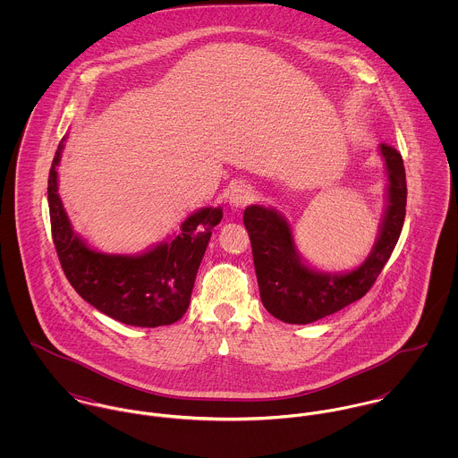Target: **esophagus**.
Segmentation results:
<instances>
[{
    "label": "esophagus",
    "instance_id": "34e87169",
    "mask_svg": "<svg viewBox=\"0 0 458 458\" xmlns=\"http://www.w3.org/2000/svg\"><path fill=\"white\" fill-rule=\"evenodd\" d=\"M254 191L250 189V187H247V185H238V187H234L233 191H231V194H229V204H231V208H234V209H242V208H245V206H249L252 200H254Z\"/></svg>",
    "mask_w": 458,
    "mask_h": 458
}]
</instances>
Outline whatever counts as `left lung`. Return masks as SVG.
I'll list each match as a JSON object with an SVG mask.
<instances>
[{
  "instance_id": "8db88e82",
  "label": "left lung",
  "mask_w": 458,
  "mask_h": 458,
  "mask_svg": "<svg viewBox=\"0 0 458 458\" xmlns=\"http://www.w3.org/2000/svg\"><path fill=\"white\" fill-rule=\"evenodd\" d=\"M388 176L386 211L377 242L356 269L327 273L310 267L296 250L293 229L273 208L252 204L243 213L264 309L289 325H309L331 316L363 298L390 259L400 238L407 185L402 155L388 144H379Z\"/></svg>"
}]
</instances>
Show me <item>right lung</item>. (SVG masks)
Listing matches in <instances>:
<instances>
[{"label":"right lung","mask_w":458,"mask_h":458,"mask_svg":"<svg viewBox=\"0 0 458 458\" xmlns=\"http://www.w3.org/2000/svg\"><path fill=\"white\" fill-rule=\"evenodd\" d=\"M62 139L49 171V213L53 242L70 285L102 314L131 327L173 325L189 309L197 269L211 231L222 220V208H200L180 234L139 256L97 252L81 240L58 194Z\"/></svg>","instance_id":"obj_1"}]
</instances>
